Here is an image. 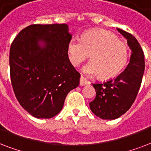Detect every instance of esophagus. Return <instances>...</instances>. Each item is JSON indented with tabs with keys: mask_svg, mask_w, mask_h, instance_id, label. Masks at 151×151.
I'll return each instance as SVG.
<instances>
[{
	"mask_svg": "<svg viewBox=\"0 0 151 151\" xmlns=\"http://www.w3.org/2000/svg\"><path fill=\"white\" fill-rule=\"evenodd\" d=\"M90 84V82L84 78L83 76L80 77V81H79V85L80 86H86V85H88Z\"/></svg>",
	"mask_w": 151,
	"mask_h": 151,
	"instance_id": "esophagus-1",
	"label": "esophagus"
}]
</instances>
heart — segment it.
<instances>
[{
  "label": "heart",
  "instance_id": "1",
  "mask_svg": "<svg viewBox=\"0 0 151 151\" xmlns=\"http://www.w3.org/2000/svg\"><path fill=\"white\" fill-rule=\"evenodd\" d=\"M90 53L92 60L83 68L88 76L101 75L104 79L113 78L128 62V49L126 43L113 33L103 30L86 31L79 38H71L68 43V58L75 67L86 60Z\"/></svg>",
  "mask_w": 151,
  "mask_h": 151
}]
</instances>
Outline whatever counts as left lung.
I'll list each match as a JSON object with an SVG mask.
<instances>
[{
  "instance_id": "8db88e82",
  "label": "left lung",
  "mask_w": 151,
  "mask_h": 151,
  "mask_svg": "<svg viewBox=\"0 0 151 151\" xmlns=\"http://www.w3.org/2000/svg\"><path fill=\"white\" fill-rule=\"evenodd\" d=\"M131 50L130 62L125 70L117 77L103 83H92L96 97L90 102L93 113L103 120L120 117L131 108L141 86L144 73V53L137 39L130 33L117 28Z\"/></svg>"
}]
</instances>
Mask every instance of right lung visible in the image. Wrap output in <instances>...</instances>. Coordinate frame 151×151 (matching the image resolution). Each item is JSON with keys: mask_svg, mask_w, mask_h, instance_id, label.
Segmentation results:
<instances>
[{"mask_svg": "<svg viewBox=\"0 0 151 151\" xmlns=\"http://www.w3.org/2000/svg\"><path fill=\"white\" fill-rule=\"evenodd\" d=\"M71 38L65 23L32 24L12 43V86L21 106L35 117L49 119L57 115L67 94L79 85L80 74L68 58Z\"/></svg>", "mask_w": 151, "mask_h": 151, "instance_id": "obj_1", "label": "right lung"}]
</instances>
